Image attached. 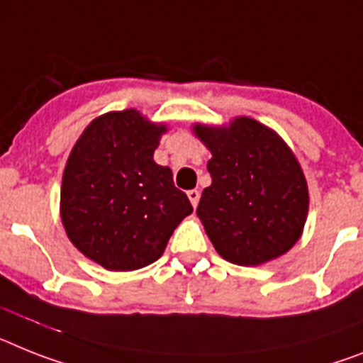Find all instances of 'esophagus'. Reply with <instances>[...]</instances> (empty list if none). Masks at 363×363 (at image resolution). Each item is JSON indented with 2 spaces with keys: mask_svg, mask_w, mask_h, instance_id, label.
<instances>
[{
  "mask_svg": "<svg viewBox=\"0 0 363 363\" xmlns=\"http://www.w3.org/2000/svg\"><path fill=\"white\" fill-rule=\"evenodd\" d=\"M199 197H201L199 190H190V191H188V199H190V203H191V206H194V208H196V206L199 205Z\"/></svg>",
  "mask_w": 363,
  "mask_h": 363,
  "instance_id": "obj_1",
  "label": "esophagus"
}]
</instances>
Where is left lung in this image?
<instances>
[{
	"label": "left lung",
	"mask_w": 363,
	"mask_h": 363,
	"mask_svg": "<svg viewBox=\"0 0 363 363\" xmlns=\"http://www.w3.org/2000/svg\"><path fill=\"white\" fill-rule=\"evenodd\" d=\"M212 153V184L197 216L219 257L262 266L282 257L303 236L308 184L299 160L267 125L236 116L227 125H191Z\"/></svg>",
	"instance_id": "obj_1"
}]
</instances>
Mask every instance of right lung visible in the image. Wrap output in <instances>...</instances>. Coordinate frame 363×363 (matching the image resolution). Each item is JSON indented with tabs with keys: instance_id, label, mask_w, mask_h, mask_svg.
Masks as SVG:
<instances>
[{
	"instance_id": "add662e5",
	"label": "right lung",
	"mask_w": 363,
	"mask_h": 363,
	"mask_svg": "<svg viewBox=\"0 0 363 363\" xmlns=\"http://www.w3.org/2000/svg\"><path fill=\"white\" fill-rule=\"evenodd\" d=\"M167 127L136 108L97 116L62 173L60 219L69 242L108 271H135L162 257L194 212L173 173L153 160Z\"/></svg>"
}]
</instances>
